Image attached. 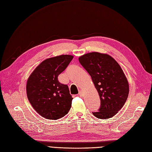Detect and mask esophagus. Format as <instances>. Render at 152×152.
Masks as SVG:
<instances>
[{"mask_svg":"<svg viewBox=\"0 0 152 152\" xmlns=\"http://www.w3.org/2000/svg\"><path fill=\"white\" fill-rule=\"evenodd\" d=\"M83 94H84L83 91H79V94L80 96H82V95H83Z\"/></svg>","mask_w":152,"mask_h":152,"instance_id":"esophagus-1","label":"esophagus"}]
</instances>
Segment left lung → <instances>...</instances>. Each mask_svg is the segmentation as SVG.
Returning <instances> with one entry per match:
<instances>
[{
  "instance_id": "left-lung-1",
  "label": "left lung",
  "mask_w": 152,
  "mask_h": 152,
  "mask_svg": "<svg viewBox=\"0 0 152 152\" xmlns=\"http://www.w3.org/2000/svg\"><path fill=\"white\" fill-rule=\"evenodd\" d=\"M79 60L91 77L101 100L99 111L93 112L100 119L113 117L125 104L129 92L127 77L115 59L106 53L92 52Z\"/></svg>"
}]
</instances>
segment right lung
Listing matches in <instances>:
<instances>
[{"instance_id": "right-lung-1", "label": "right lung", "mask_w": 152, "mask_h": 152, "mask_svg": "<svg viewBox=\"0 0 152 152\" xmlns=\"http://www.w3.org/2000/svg\"><path fill=\"white\" fill-rule=\"evenodd\" d=\"M73 58L72 55L62 54L45 59L28 78L27 98L34 109L45 118L57 120L70 110L73 98L68 87L59 83L58 77Z\"/></svg>"}]
</instances>
